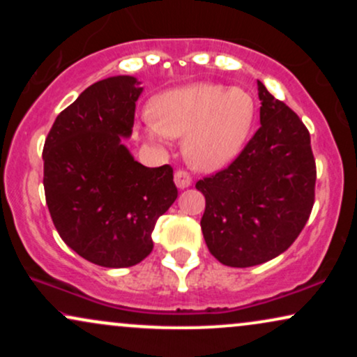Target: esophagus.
<instances>
[{"label": "esophagus", "mask_w": 357, "mask_h": 357, "mask_svg": "<svg viewBox=\"0 0 357 357\" xmlns=\"http://www.w3.org/2000/svg\"><path fill=\"white\" fill-rule=\"evenodd\" d=\"M174 183H176V186L179 188V190H184V188L191 186L192 178H191L190 173L179 169V171H176V173H174Z\"/></svg>", "instance_id": "esophagus-1"}]
</instances>
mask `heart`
Instances as JSON below:
<instances>
[{"instance_id": "heart-1", "label": "heart", "mask_w": 357, "mask_h": 357, "mask_svg": "<svg viewBox=\"0 0 357 357\" xmlns=\"http://www.w3.org/2000/svg\"><path fill=\"white\" fill-rule=\"evenodd\" d=\"M149 112L147 139L184 137L186 161L196 169L216 171L230 165L247 144L257 105L240 87L195 84L158 96Z\"/></svg>"}]
</instances>
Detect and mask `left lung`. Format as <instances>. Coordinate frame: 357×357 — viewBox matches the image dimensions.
I'll list each match as a JSON object with an SVG mask.
<instances>
[{
	"label": "left lung",
	"mask_w": 357,
	"mask_h": 357,
	"mask_svg": "<svg viewBox=\"0 0 357 357\" xmlns=\"http://www.w3.org/2000/svg\"><path fill=\"white\" fill-rule=\"evenodd\" d=\"M260 127L227 169L199 179L206 199L202 231L216 260L253 267L284 253L314 206L310 134L284 102L258 82Z\"/></svg>",
	"instance_id": "1"
}]
</instances>
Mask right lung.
Returning <instances> with one entry per match:
<instances>
[{
    "label": "right lung",
    "instance_id": "right-lung-1",
    "mask_svg": "<svg viewBox=\"0 0 357 357\" xmlns=\"http://www.w3.org/2000/svg\"><path fill=\"white\" fill-rule=\"evenodd\" d=\"M136 77L99 80L61 110L43 147V186L53 225L82 258L107 268L132 267L153 252L155 221L178 198L173 167H146L130 137Z\"/></svg>",
    "mask_w": 357,
    "mask_h": 357
}]
</instances>
